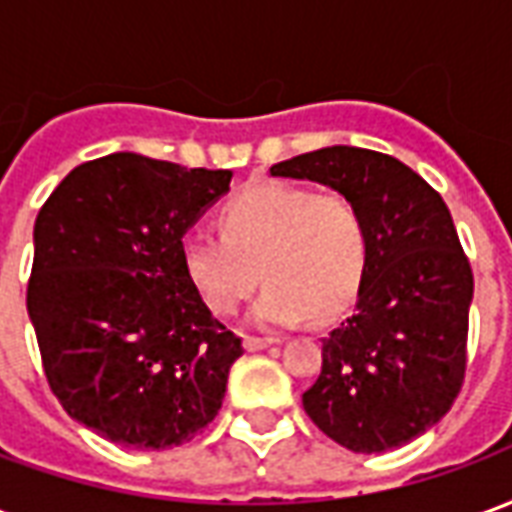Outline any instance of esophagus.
Segmentation results:
<instances>
[{
    "label": "esophagus",
    "instance_id": "1",
    "mask_svg": "<svg viewBox=\"0 0 512 512\" xmlns=\"http://www.w3.org/2000/svg\"><path fill=\"white\" fill-rule=\"evenodd\" d=\"M268 345H274V340H266V337H244L246 351H263Z\"/></svg>",
    "mask_w": 512,
    "mask_h": 512
}]
</instances>
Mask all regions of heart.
I'll return each mask as SVG.
<instances>
[{
  "mask_svg": "<svg viewBox=\"0 0 512 512\" xmlns=\"http://www.w3.org/2000/svg\"><path fill=\"white\" fill-rule=\"evenodd\" d=\"M222 235H183V271L202 301L230 315L255 290L257 329H288L307 315L332 321L354 304L370 257L365 213L351 197L288 183H255L222 208Z\"/></svg>",
  "mask_w": 512,
  "mask_h": 512,
  "instance_id": "1",
  "label": "heart"
}]
</instances>
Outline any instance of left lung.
<instances>
[{
    "label": "left lung",
    "mask_w": 512,
    "mask_h": 512,
    "mask_svg": "<svg viewBox=\"0 0 512 512\" xmlns=\"http://www.w3.org/2000/svg\"><path fill=\"white\" fill-rule=\"evenodd\" d=\"M271 175L351 197L370 233L354 315L323 337L304 411L345 450L403 447L450 411L466 373L474 277L450 208L403 161L365 147H321Z\"/></svg>",
    "instance_id": "1"
}]
</instances>
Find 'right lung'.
I'll return each instance as SVG.
<instances>
[{"label":"right lung","instance_id":"add662e5","mask_svg":"<svg viewBox=\"0 0 512 512\" xmlns=\"http://www.w3.org/2000/svg\"><path fill=\"white\" fill-rule=\"evenodd\" d=\"M230 178L109 153L71 169L35 219L27 312L51 392L120 447L186 444L222 408L244 348L189 282L180 244Z\"/></svg>","mask_w":512,"mask_h":512}]
</instances>
